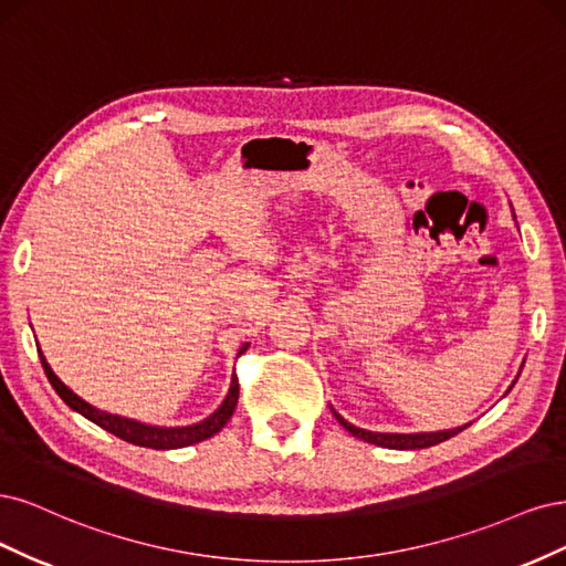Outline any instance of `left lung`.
I'll return each instance as SVG.
<instances>
[{"instance_id":"obj_1","label":"left lung","mask_w":566,"mask_h":566,"mask_svg":"<svg viewBox=\"0 0 566 566\" xmlns=\"http://www.w3.org/2000/svg\"><path fill=\"white\" fill-rule=\"evenodd\" d=\"M513 216H515V213H513ZM522 367H524V364H522ZM522 367H520V374H522ZM520 374H517V378H520ZM517 378L513 380V386L517 382ZM513 386L507 388V392L513 390ZM332 411H334V416H336V421H338L345 430H348L350 434L359 437V440H364V442L376 444V447H386V449H426V447H434V444H440V442L449 440V437L459 434L461 430H465V428L470 426V423H465V426H459V428L437 430V432H371V430H364V428H357V426L345 421V418H343L334 407H332Z\"/></svg>"}]
</instances>
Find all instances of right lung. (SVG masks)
<instances>
[{
	"mask_svg": "<svg viewBox=\"0 0 566 566\" xmlns=\"http://www.w3.org/2000/svg\"><path fill=\"white\" fill-rule=\"evenodd\" d=\"M247 348H249V343H242L240 350H237V357H240L242 353H247ZM40 359L44 364V371H46V378L51 380L53 390L61 395V399L72 411L82 413L84 418H88L91 423L101 426L103 430L119 437V440L132 442L136 447L184 449V447L197 444V442H202V440H209V437H213L218 430H223V426L230 421V416H232V411L237 407V399H240V382H237V376L232 374L230 388H228V395H226V399L221 402V407H218L211 416H207L205 421L192 423V426H176V428L150 426V423L136 421V418H126V416L103 411V409H98L94 405H88L86 399H82L77 392H72L65 386V382L56 374H53V369L49 367V361L42 355V350H40Z\"/></svg>",
	"mask_w": 566,
	"mask_h": 566,
	"instance_id": "1",
	"label": "right lung"
}]
</instances>
